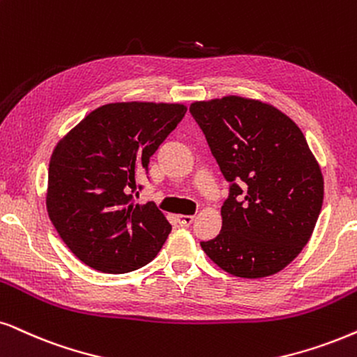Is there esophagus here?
Segmentation results:
<instances>
[{"instance_id": "obj_1", "label": "esophagus", "mask_w": 357, "mask_h": 357, "mask_svg": "<svg viewBox=\"0 0 357 357\" xmlns=\"http://www.w3.org/2000/svg\"><path fill=\"white\" fill-rule=\"evenodd\" d=\"M194 220V215H186V214H181L178 215V222L183 225V227H188V225H191Z\"/></svg>"}]
</instances>
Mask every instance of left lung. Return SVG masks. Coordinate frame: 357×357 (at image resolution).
Returning a JSON list of instances; mask_svg holds the SVG:
<instances>
[{
    "label": "left lung",
    "instance_id": "left-lung-1",
    "mask_svg": "<svg viewBox=\"0 0 357 357\" xmlns=\"http://www.w3.org/2000/svg\"><path fill=\"white\" fill-rule=\"evenodd\" d=\"M224 178L222 229L202 250L224 272L261 278L308 243L323 206L317 158L290 116L267 102L227 96L189 107Z\"/></svg>",
    "mask_w": 357,
    "mask_h": 357
}]
</instances>
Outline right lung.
Wrapping results in <instances>:
<instances>
[{"mask_svg": "<svg viewBox=\"0 0 357 357\" xmlns=\"http://www.w3.org/2000/svg\"><path fill=\"white\" fill-rule=\"evenodd\" d=\"M186 110L184 103H107L59 139L49 161L47 214L87 267L133 272L161 250L171 224L153 202L135 204L128 189Z\"/></svg>", "mask_w": 357, "mask_h": 357, "instance_id": "obj_1", "label": "right lung"}]
</instances>
